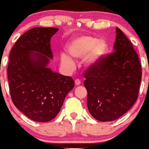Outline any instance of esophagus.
<instances>
[{
	"label": "esophagus",
	"mask_w": 149,
	"mask_h": 149,
	"mask_svg": "<svg viewBox=\"0 0 149 149\" xmlns=\"http://www.w3.org/2000/svg\"><path fill=\"white\" fill-rule=\"evenodd\" d=\"M75 84H76V85H80V84H81V81H80L79 79H77V80L75 81Z\"/></svg>",
	"instance_id": "1"
}]
</instances>
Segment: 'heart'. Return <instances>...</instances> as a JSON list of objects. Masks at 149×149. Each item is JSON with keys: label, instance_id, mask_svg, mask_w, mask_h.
Instances as JSON below:
<instances>
[{"label": "heart", "instance_id": "1", "mask_svg": "<svg viewBox=\"0 0 149 149\" xmlns=\"http://www.w3.org/2000/svg\"><path fill=\"white\" fill-rule=\"evenodd\" d=\"M68 52L74 58L84 57L85 63L88 65L96 64L107 51V44L104 40H98L92 36H81L72 40L67 46ZM61 62L67 68L74 67V62L68 56H61Z\"/></svg>", "mask_w": 149, "mask_h": 149}]
</instances>
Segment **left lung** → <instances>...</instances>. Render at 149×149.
<instances>
[{"label":"left lung","instance_id":"obj_1","mask_svg":"<svg viewBox=\"0 0 149 149\" xmlns=\"http://www.w3.org/2000/svg\"><path fill=\"white\" fill-rule=\"evenodd\" d=\"M116 31L114 51L84 72L88 109L100 121H112L128 112L137 100L141 84L138 54L123 32Z\"/></svg>","mask_w":149,"mask_h":149}]
</instances>
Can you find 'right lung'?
Segmentation results:
<instances>
[{"instance_id":"right-lung-1","label":"right lung","mask_w":149,"mask_h":149,"mask_svg":"<svg viewBox=\"0 0 149 149\" xmlns=\"http://www.w3.org/2000/svg\"><path fill=\"white\" fill-rule=\"evenodd\" d=\"M57 31L56 28L31 29L18 38L9 54L7 72L11 99L34 121L55 118L75 85L71 77L46 67L52 58L51 37Z\"/></svg>"}]
</instances>
